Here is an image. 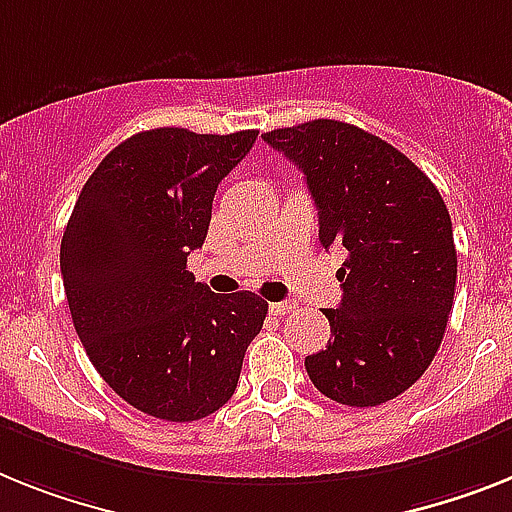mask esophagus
Returning <instances> with one entry per match:
<instances>
[{
    "mask_svg": "<svg viewBox=\"0 0 512 512\" xmlns=\"http://www.w3.org/2000/svg\"><path fill=\"white\" fill-rule=\"evenodd\" d=\"M291 309H294V302H273V304H270V312H273V315H289Z\"/></svg>",
    "mask_w": 512,
    "mask_h": 512,
    "instance_id": "obj_1",
    "label": "esophagus"
}]
</instances>
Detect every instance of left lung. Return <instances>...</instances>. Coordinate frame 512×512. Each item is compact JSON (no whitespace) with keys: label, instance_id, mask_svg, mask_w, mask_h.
<instances>
[{"label":"left lung","instance_id":"8db88e82","mask_svg":"<svg viewBox=\"0 0 512 512\" xmlns=\"http://www.w3.org/2000/svg\"><path fill=\"white\" fill-rule=\"evenodd\" d=\"M263 140L302 169L322 247L349 252L341 304L322 309L333 341L304 359L309 380L343 406L393 401L445 336L458 273L448 208L416 163L354 124L315 119Z\"/></svg>","mask_w":512,"mask_h":512}]
</instances>
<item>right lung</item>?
Returning a JSON list of instances; mask_svg holds the SVG:
<instances>
[{
	"mask_svg": "<svg viewBox=\"0 0 512 512\" xmlns=\"http://www.w3.org/2000/svg\"><path fill=\"white\" fill-rule=\"evenodd\" d=\"M257 130L137 132L90 174L62 236L64 294L98 375L156 419L197 422L229 401L268 302L213 294L187 270L218 184Z\"/></svg>",
	"mask_w": 512,
	"mask_h": 512,
	"instance_id": "add662e5",
	"label": "right lung"
}]
</instances>
